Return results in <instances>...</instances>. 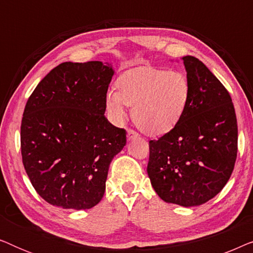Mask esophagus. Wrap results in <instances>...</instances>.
Segmentation results:
<instances>
[{
    "instance_id": "esophagus-1",
    "label": "esophagus",
    "mask_w": 253,
    "mask_h": 253,
    "mask_svg": "<svg viewBox=\"0 0 253 253\" xmlns=\"http://www.w3.org/2000/svg\"><path fill=\"white\" fill-rule=\"evenodd\" d=\"M126 137H127V140H133V139H137V138H139V134H138L136 131L129 129L127 130Z\"/></svg>"
}]
</instances>
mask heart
<instances>
[{
	"instance_id": "b5f03b06",
	"label": "heart",
	"mask_w": 253,
	"mask_h": 253,
	"mask_svg": "<svg viewBox=\"0 0 253 253\" xmlns=\"http://www.w3.org/2000/svg\"><path fill=\"white\" fill-rule=\"evenodd\" d=\"M119 92L109 89L106 107L113 122H123L126 107L132 108V120L150 136L171 131L184 115L191 96L186 76L178 70L136 67L124 71L116 82Z\"/></svg>"
}]
</instances>
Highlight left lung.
Returning a JSON list of instances; mask_svg holds the SVG:
<instances>
[{
    "instance_id": "8db88e82",
    "label": "left lung",
    "mask_w": 253,
    "mask_h": 253,
    "mask_svg": "<svg viewBox=\"0 0 253 253\" xmlns=\"http://www.w3.org/2000/svg\"><path fill=\"white\" fill-rule=\"evenodd\" d=\"M191 96L177 126L150 140L147 174L162 200L191 207L227 184L237 157V120L230 94L209 68L182 57Z\"/></svg>"
}]
</instances>
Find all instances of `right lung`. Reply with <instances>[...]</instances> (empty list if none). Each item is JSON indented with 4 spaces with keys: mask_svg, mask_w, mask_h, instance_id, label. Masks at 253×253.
Listing matches in <instances>:
<instances>
[{
    "mask_svg": "<svg viewBox=\"0 0 253 253\" xmlns=\"http://www.w3.org/2000/svg\"><path fill=\"white\" fill-rule=\"evenodd\" d=\"M113 75L109 63L64 62L27 100L20 126L23 165L50 205L88 210L102 199L110 162L126 144V130L105 116Z\"/></svg>",
    "mask_w": 253,
    "mask_h": 253,
    "instance_id": "add662e5",
    "label": "right lung"
}]
</instances>
